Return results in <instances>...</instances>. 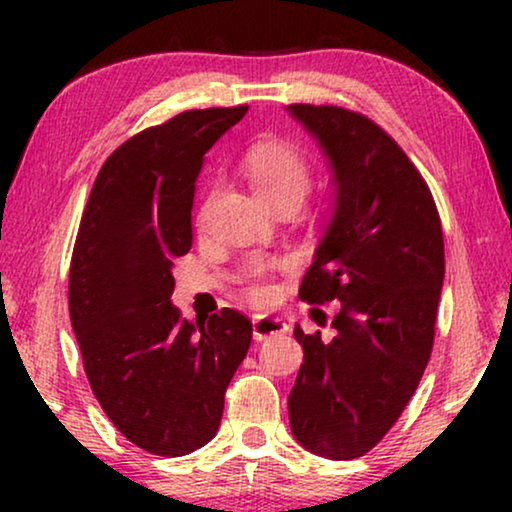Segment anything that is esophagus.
Returning a JSON list of instances; mask_svg holds the SVG:
<instances>
[{
	"instance_id": "esophagus-1",
	"label": "esophagus",
	"mask_w": 512,
	"mask_h": 512,
	"mask_svg": "<svg viewBox=\"0 0 512 512\" xmlns=\"http://www.w3.org/2000/svg\"><path fill=\"white\" fill-rule=\"evenodd\" d=\"M251 324H254L256 340H268V338H275V335H282L289 331L286 321H282L279 317H268V314H258V317L251 319Z\"/></svg>"
}]
</instances>
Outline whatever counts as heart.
Listing matches in <instances>:
<instances>
[{"label": "heart", "mask_w": 512, "mask_h": 512, "mask_svg": "<svg viewBox=\"0 0 512 512\" xmlns=\"http://www.w3.org/2000/svg\"><path fill=\"white\" fill-rule=\"evenodd\" d=\"M242 167L251 186L272 207L293 202L300 205L312 184V165L307 153L298 144L286 139H261L244 151ZM270 263H256L247 272L244 291L254 303H268L275 296V284L270 282Z\"/></svg>", "instance_id": "b5f03b06"}]
</instances>
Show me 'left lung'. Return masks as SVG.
Masks as SVG:
<instances>
[{
    "mask_svg": "<svg viewBox=\"0 0 512 512\" xmlns=\"http://www.w3.org/2000/svg\"><path fill=\"white\" fill-rule=\"evenodd\" d=\"M335 172V214L298 296L340 300L333 340L303 333L289 422L326 459L373 450L401 417L431 359L445 277L440 216L405 151L359 111L291 104Z\"/></svg>",
    "mask_w": 512,
    "mask_h": 512,
    "instance_id": "left-lung-1",
    "label": "left lung"
}]
</instances>
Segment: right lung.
<instances>
[{"instance_id":"add662e5","label":"right lung","mask_w":512,"mask_h":512,"mask_svg":"<svg viewBox=\"0 0 512 512\" xmlns=\"http://www.w3.org/2000/svg\"><path fill=\"white\" fill-rule=\"evenodd\" d=\"M191 109L137 132L104 160L69 265V317L90 389L130 443L184 457L216 436L251 321L223 307L186 321L172 265L193 244L202 156L247 114Z\"/></svg>"}]
</instances>
